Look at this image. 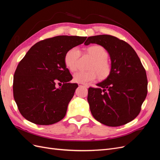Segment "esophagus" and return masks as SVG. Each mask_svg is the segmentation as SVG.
I'll return each instance as SVG.
<instances>
[{"instance_id":"obj_1","label":"esophagus","mask_w":160,"mask_h":160,"mask_svg":"<svg viewBox=\"0 0 160 160\" xmlns=\"http://www.w3.org/2000/svg\"><path fill=\"white\" fill-rule=\"evenodd\" d=\"M78 85H79V86H84V87H85V88H88V86L87 85H84V84H82V83H78Z\"/></svg>"}]
</instances>
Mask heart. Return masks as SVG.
<instances>
[{"instance_id": "1", "label": "heart", "mask_w": 160, "mask_h": 160, "mask_svg": "<svg viewBox=\"0 0 160 160\" xmlns=\"http://www.w3.org/2000/svg\"><path fill=\"white\" fill-rule=\"evenodd\" d=\"M89 54L94 61L90 66L89 71H79L73 75V81L78 83H88L94 81L99 74L101 78L107 77L111 71V65L107 60L108 52L100 45H92L88 48ZM81 55L80 49L73 47L67 51L65 55L64 62L66 67L71 71H75L77 68V62Z\"/></svg>"}]
</instances>
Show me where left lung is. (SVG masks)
Here are the masks:
<instances>
[{"label": "left lung", "mask_w": 160, "mask_h": 160, "mask_svg": "<svg viewBox=\"0 0 160 160\" xmlns=\"http://www.w3.org/2000/svg\"><path fill=\"white\" fill-rule=\"evenodd\" d=\"M102 46L109 53L111 71L104 81L89 88L88 101L92 115L101 123L118 127L132 122L141 111L148 93L146 72L136 52L117 37L101 35L85 45Z\"/></svg>", "instance_id": "left-lung-1"}]
</instances>
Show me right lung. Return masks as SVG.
Masks as SVG:
<instances>
[{"mask_svg": "<svg viewBox=\"0 0 160 160\" xmlns=\"http://www.w3.org/2000/svg\"><path fill=\"white\" fill-rule=\"evenodd\" d=\"M87 37L57 36L37 42L19 62L13 77V95L21 115L37 125L63 119L78 87L64 62L66 52ZM64 84L56 88V82Z\"/></svg>", "mask_w": 160, "mask_h": 160, "instance_id": "add662e5", "label": "right lung"}]
</instances>
